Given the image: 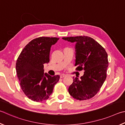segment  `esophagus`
<instances>
[{"mask_svg":"<svg viewBox=\"0 0 125 125\" xmlns=\"http://www.w3.org/2000/svg\"><path fill=\"white\" fill-rule=\"evenodd\" d=\"M65 76H66V75H65V74H62V75H61L60 76V78H64L65 77Z\"/></svg>","mask_w":125,"mask_h":125,"instance_id":"obj_1","label":"esophagus"}]
</instances>
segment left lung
Returning <instances> with one entry per match:
<instances>
[{
	"label": "left lung",
	"instance_id": "obj_1",
	"mask_svg": "<svg viewBox=\"0 0 125 125\" xmlns=\"http://www.w3.org/2000/svg\"><path fill=\"white\" fill-rule=\"evenodd\" d=\"M75 43V66L77 70H83L81 79L74 78L69 87V92L76 99H89L97 94L106 77L108 54L97 41L87 36L62 38Z\"/></svg>",
	"mask_w": 125,
	"mask_h": 125
}]
</instances>
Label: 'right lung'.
<instances>
[{
  "label": "right lung",
  "mask_w": 125,
  "mask_h": 125,
  "mask_svg": "<svg viewBox=\"0 0 125 125\" xmlns=\"http://www.w3.org/2000/svg\"><path fill=\"white\" fill-rule=\"evenodd\" d=\"M59 38L39 37L33 39L22 50L16 63V70L21 89L34 102L48 99L60 76H51L44 73V64L49 62L52 45Z\"/></svg>",
  "instance_id": "add662e5"
}]
</instances>
